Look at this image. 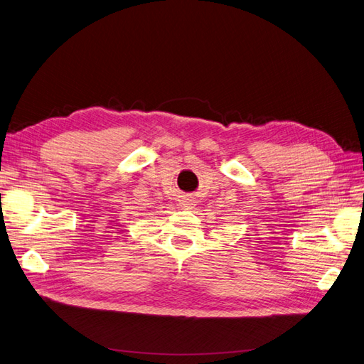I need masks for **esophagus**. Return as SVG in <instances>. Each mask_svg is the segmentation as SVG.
<instances>
[{
  "instance_id": "34e87169",
  "label": "esophagus",
  "mask_w": 364,
  "mask_h": 364,
  "mask_svg": "<svg viewBox=\"0 0 364 364\" xmlns=\"http://www.w3.org/2000/svg\"><path fill=\"white\" fill-rule=\"evenodd\" d=\"M192 205H193V204H192V201H186V204H184L183 207H184L186 210H189V208H192Z\"/></svg>"
}]
</instances>
